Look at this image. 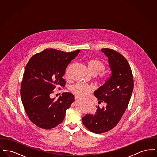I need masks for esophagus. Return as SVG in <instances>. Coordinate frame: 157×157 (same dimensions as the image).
Masks as SVG:
<instances>
[{
	"mask_svg": "<svg viewBox=\"0 0 157 157\" xmlns=\"http://www.w3.org/2000/svg\"><path fill=\"white\" fill-rule=\"evenodd\" d=\"M79 98H81V97H79V96H78V95H75V99H79Z\"/></svg>",
	"mask_w": 157,
	"mask_h": 157,
	"instance_id": "34e87169",
	"label": "esophagus"
}]
</instances>
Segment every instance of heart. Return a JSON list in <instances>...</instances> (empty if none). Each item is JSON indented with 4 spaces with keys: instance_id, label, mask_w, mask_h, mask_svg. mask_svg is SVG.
Here are the masks:
<instances>
[{
    "instance_id": "heart-1",
    "label": "heart",
    "mask_w": 157,
    "mask_h": 157,
    "mask_svg": "<svg viewBox=\"0 0 157 157\" xmlns=\"http://www.w3.org/2000/svg\"><path fill=\"white\" fill-rule=\"evenodd\" d=\"M86 65L90 72L92 75H97L98 80L102 84H104L109 79V75L104 71L105 65L104 63L99 59L91 58L88 60ZM94 90V87L85 83L79 82L73 86L71 90L78 96H86Z\"/></svg>"
}]
</instances>
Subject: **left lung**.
I'll list each match as a JSON object with an SVG mask.
<instances>
[{
    "label": "left lung",
    "instance_id": "8db88e82",
    "mask_svg": "<svg viewBox=\"0 0 157 157\" xmlns=\"http://www.w3.org/2000/svg\"><path fill=\"white\" fill-rule=\"evenodd\" d=\"M102 51L108 56L112 76L104 85L94 92L99 101L106 106L98 107L95 114H87L82 118L83 125L95 134L106 132L115 127L124 114L134 90V78L130 65L118 52L104 48Z\"/></svg>",
    "mask_w": 157,
    "mask_h": 157
}]
</instances>
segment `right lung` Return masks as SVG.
Wrapping results in <instances>:
<instances>
[{
	"mask_svg": "<svg viewBox=\"0 0 157 157\" xmlns=\"http://www.w3.org/2000/svg\"><path fill=\"white\" fill-rule=\"evenodd\" d=\"M80 50L65 52L46 49L34 55L28 61L21 83V95L29 120L37 127L49 129L60 124L66 110L74 101L71 92H63L55 100L51 98L56 88L65 86L62 78L67 65Z\"/></svg>",
	"mask_w": 157,
	"mask_h": 157,
	"instance_id": "right-lung-1",
	"label": "right lung"
}]
</instances>
